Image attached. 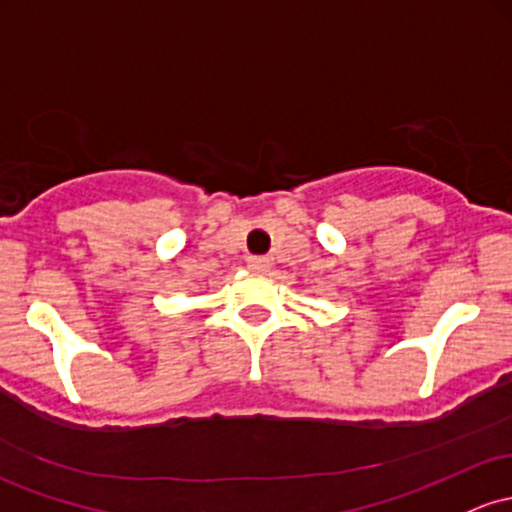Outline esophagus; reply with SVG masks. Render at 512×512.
<instances>
[{"mask_svg": "<svg viewBox=\"0 0 512 512\" xmlns=\"http://www.w3.org/2000/svg\"><path fill=\"white\" fill-rule=\"evenodd\" d=\"M269 265H272V262H269L267 257H247V267H250L252 272H267Z\"/></svg>", "mask_w": 512, "mask_h": 512, "instance_id": "obj_1", "label": "esophagus"}]
</instances>
